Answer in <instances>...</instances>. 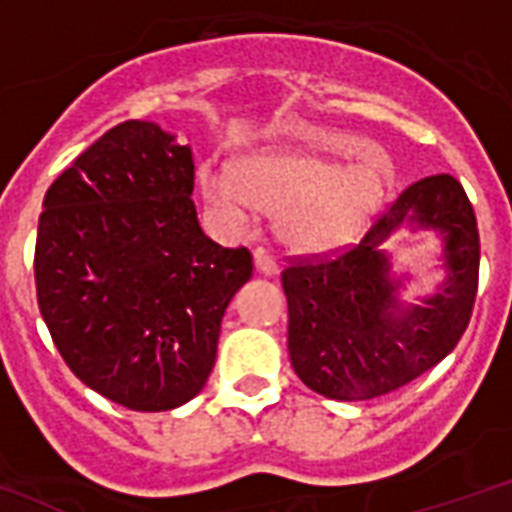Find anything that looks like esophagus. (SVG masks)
<instances>
[{
  "label": "esophagus",
  "instance_id": "34e87169",
  "mask_svg": "<svg viewBox=\"0 0 512 512\" xmlns=\"http://www.w3.org/2000/svg\"><path fill=\"white\" fill-rule=\"evenodd\" d=\"M253 264H256V272L261 274H274V269H277V264H274L266 248H253Z\"/></svg>",
  "mask_w": 512,
  "mask_h": 512
}]
</instances>
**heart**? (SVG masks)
<instances>
[{"instance_id":"obj_1","label":"heart","mask_w":512,"mask_h":512,"mask_svg":"<svg viewBox=\"0 0 512 512\" xmlns=\"http://www.w3.org/2000/svg\"><path fill=\"white\" fill-rule=\"evenodd\" d=\"M350 170L340 159L316 154H272L246 159L235 175L201 177L211 204L235 222H246L253 206L282 214L280 238L295 253H327L358 235L379 209L392 170L387 156L358 138H340Z\"/></svg>"}]
</instances>
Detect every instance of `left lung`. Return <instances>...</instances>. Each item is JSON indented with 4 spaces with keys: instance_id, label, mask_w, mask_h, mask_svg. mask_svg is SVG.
I'll return each instance as SVG.
<instances>
[{
    "instance_id": "1",
    "label": "left lung",
    "mask_w": 512,
    "mask_h": 512,
    "mask_svg": "<svg viewBox=\"0 0 512 512\" xmlns=\"http://www.w3.org/2000/svg\"><path fill=\"white\" fill-rule=\"evenodd\" d=\"M403 221L446 235L451 277L424 309L399 314L378 251ZM287 350L306 387L332 400H371L437 366L466 332L479 290L474 206L453 175L408 185L356 246L287 256Z\"/></svg>"
}]
</instances>
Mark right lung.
I'll list each match as a JSON object with an SVG mask.
<instances>
[{
	"label": "right lung",
	"instance_id": "right-lung-1",
	"mask_svg": "<svg viewBox=\"0 0 512 512\" xmlns=\"http://www.w3.org/2000/svg\"><path fill=\"white\" fill-rule=\"evenodd\" d=\"M196 164L154 122L107 130L46 190L38 308L75 377L130 411H172L204 390L248 248L206 238Z\"/></svg>",
	"mask_w": 512,
	"mask_h": 512
}]
</instances>
